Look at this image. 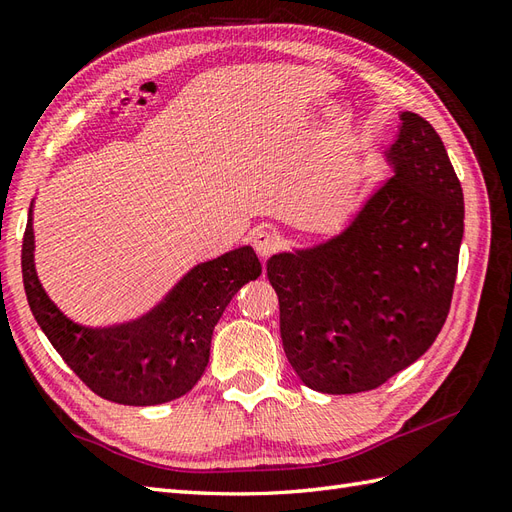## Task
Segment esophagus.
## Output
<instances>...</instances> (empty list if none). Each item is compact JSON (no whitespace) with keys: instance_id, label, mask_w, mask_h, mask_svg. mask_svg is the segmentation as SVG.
Listing matches in <instances>:
<instances>
[{"instance_id":"esophagus-1","label":"esophagus","mask_w":512,"mask_h":512,"mask_svg":"<svg viewBox=\"0 0 512 512\" xmlns=\"http://www.w3.org/2000/svg\"><path fill=\"white\" fill-rule=\"evenodd\" d=\"M251 244L261 259H268L272 253L279 251V235L268 227H259L251 233Z\"/></svg>"}]
</instances>
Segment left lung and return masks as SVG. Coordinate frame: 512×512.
I'll list each match as a JSON object with an SVG mask.
<instances>
[{
	"mask_svg": "<svg viewBox=\"0 0 512 512\" xmlns=\"http://www.w3.org/2000/svg\"><path fill=\"white\" fill-rule=\"evenodd\" d=\"M385 151L393 177L350 225L313 248L268 259L287 361L307 387H381L435 342L448 318L463 188L439 134L402 112Z\"/></svg>",
	"mask_w": 512,
	"mask_h": 512,
	"instance_id": "left-lung-1",
	"label": "left lung"
}]
</instances>
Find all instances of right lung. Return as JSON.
<instances>
[{
    "label": "right lung",
    "instance_id": "obj_1",
    "mask_svg": "<svg viewBox=\"0 0 512 512\" xmlns=\"http://www.w3.org/2000/svg\"><path fill=\"white\" fill-rule=\"evenodd\" d=\"M21 272L38 326L84 385L116 404L153 406L181 398L203 376L214 326L261 264L251 246H240L194 266L142 318L90 329L64 316L38 281L30 207Z\"/></svg>",
    "mask_w": 512,
    "mask_h": 512
}]
</instances>
